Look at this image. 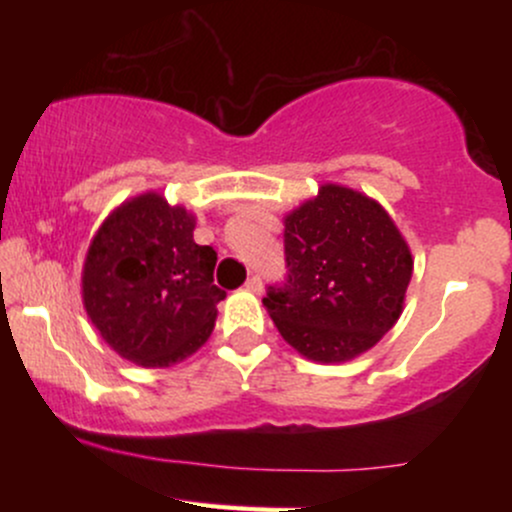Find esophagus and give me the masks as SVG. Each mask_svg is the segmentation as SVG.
Returning a JSON list of instances; mask_svg holds the SVG:
<instances>
[{
	"label": "esophagus",
	"mask_w": 512,
	"mask_h": 512,
	"mask_svg": "<svg viewBox=\"0 0 512 512\" xmlns=\"http://www.w3.org/2000/svg\"><path fill=\"white\" fill-rule=\"evenodd\" d=\"M245 289L252 293H262V276L260 274L248 276V281H245Z\"/></svg>",
	"instance_id": "esophagus-1"
}]
</instances>
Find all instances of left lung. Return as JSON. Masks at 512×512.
<instances>
[{"label":"left lung","mask_w":512,"mask_h":512,"mask_svg":"<svg viewBox=\"0 0 512 512\" xmlns=\"http://www.w3.org/2000/svg\"><path fill=\"white\" fill-rule=\"evenodd\" d=\"M286 279L267 286L276 330L303 356L349 361L383 339L402 313L411 252L385 209L339 185L286 216Z\"/></svg>","instance_id":"8db88e82"}]
</instances>
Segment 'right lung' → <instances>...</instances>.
Here are the masks:
<instances>
[{"instance_id":"add662e5","label":"right lung","mask_w":512,"mask_h":512,"mask_svg":"<svg viewBox=\"0 0 512 512\" xmlns=\"http://www.w3.org/2000/svg\"><path fill=\"white\" fill-rule=\"evenodd\" d=\"M195 219L142 195L103 223L84 264V305L101 337L127 361L166 368L209 339L216 303V250L192 238Z\"/></svg>"}]
</instances>
